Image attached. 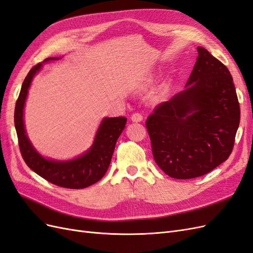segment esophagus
Segmentation results:
<instances>
[{
	"instance_id": "1",
	"label": "esophagus",
	"mask_w": 253,
	"mask_h": 253,
	"mask_svg": "<svg viewBox=\"0 0 253 253\" xmlns=\"http://www.w3.org/2000/svg\"><path fill=\"white\" fill-rule=\"evenodd\" d=\"M142 115L139 114V113H134L132 116H131V119L133 122H140L142 120Z\"/></svg>"
}]
</instances>
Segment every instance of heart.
<instances>
[{
	"mask_svg": "<svg viewBox=\"0 0 253 253\" xmlns=\"http://www.w3.org/2000/svg\"><path fill=\"white\" fill-rule=\"evenodd\" d=\"M151 82H152V76H148V77L144 79V83H151Z\"/></svg>",
	"mask_w": 253,
	"mask_h": 253,
	"instance_id": "1",
	"label": "heart"
}]
</instances>
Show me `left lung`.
<instances>
[{"mask_svg": "<svg viewBox=\"0 0 253 253\" xmlns=\"http://www.w3.org/2000/svg\"><path fill=\"white\" fill-rule=\"evenodd\" d=\"M186 89L158 104L145 121L157 166L177 179L200 177L228 159L240 103L226 65L204 47Z\"/></svg>", "mask_w": 253, "mask_h": 253, "instance_id": "obj_1", "label": "left lung"}]
</instances>
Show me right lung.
Segmentation results:
<instances>
[{
    "instance_id": "obj_1",
    "label": "right lung",
    "mask_w": 253,
    "mask_h": 253,
    "mask_svg": "<svg viewBox=\"0 0 253 253\" xmlns=\"http://www.w3.org/2000/svg\"><path fill=\"white\" fill-rule=\"evenodd\" d=\"M58 58H47L43 62ZM43 63H38L27 74L14 109V126L18 135L19 147L26 165L41 177L53 185L67 189H83L100 180L108 171L118 137L126 124V117L104 118L99 126L90 149L83 155L67 160L47 159L41 156L26 135L23 113L30 83Z\"/></svg>"
}]
</instances>
